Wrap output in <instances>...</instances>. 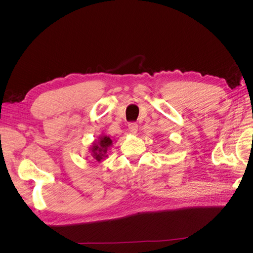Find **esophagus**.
Here are the masks:
<instances>
[{"instance_id":"1","label":"esophagus","mask_w":253,"mask_h":253,"mask_svg":"<svg viewBox=\"0 0 253 253\" xmlns=\"http://www.w3.org/2000/svg\"><path fill=\"white\" fill-rule=\"evenodd\" d=\"M128 128H129V131L131 132V133H133V134H135L138 131V125L136 123H130L128 125Z\"/></svg>"}]
</instances>
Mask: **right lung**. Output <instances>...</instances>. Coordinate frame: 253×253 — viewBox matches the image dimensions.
Segmentation results:
<instances>
[{"mask_svg":"<svg viewBox=\"0 0 253 253\" xmlns=\"http://www.w3.org/2000/svg\"><path fill=\"white\" fill-rule=\"evenodd\" d=\"M112 144L113 140L111 137H109L108 135H101L100 137H98V140L93 142V145L90 148L91 156L95 161L100 162L102 159L108 157L106 153H108L110 147H112Z\"/></svg>","mask_w":253,"mask_h":253,"instance_id":"1","label":"right lung"}]
</instances>
